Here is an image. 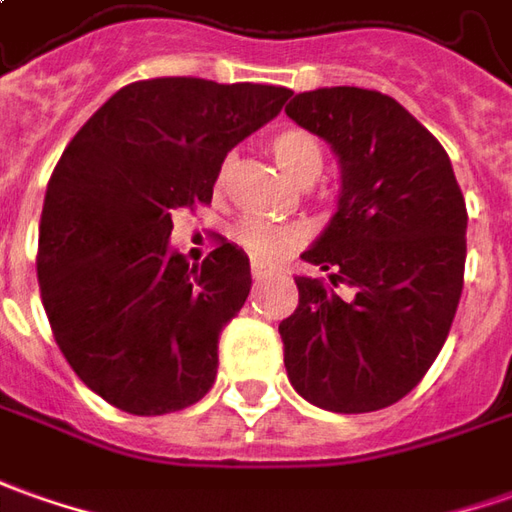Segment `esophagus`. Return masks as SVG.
Listing matches in <instances>:
<instances>
[{
    "label": "esophagus",
    "mask_w": 512,
    "mask_h": 512,
    "mask_svg": "<svg viewBox=\"0 0 512 512\" xmlns=\"http://www.w3.org/2000/svg\"><path fill=\"white\" fill-rule=\"evenodd\" d=\"M271 269L266 266V263H257V260H252V277L255 280H263V277H269Z\"/></svg>",
    "instance_id": "34e87169"
}]
</instances>
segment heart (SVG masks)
I'll return each instance as SVG.
<instances>
[{
	"label": "heart",
	"instance_id": "obj_1",
	"mask_svg": "<svg viewBox=\"0 0 512 512\" xmlns=\"http://www.w3.org/2000/svg\"><path fill=\"white\" fill-rule=\"evenodd\" d=\"M269 148L274 159L280 162V168L300 184L314 182L319 170H322V162H325V151H322L319 137L311 134L308 128H297V125L280 128L277 134H271ZM232 162H235V156L229 154L218 165V173H215V187L218 190L229 182ZM232 238L252 257L271 260V257L288 252L291 246H297L302 232L294 227H283V224H271V221H263V218H243L241 224L232 229Z\"/></svg>",
	"mask_w": 512,
	"mask_h": 512
}]
</instances>
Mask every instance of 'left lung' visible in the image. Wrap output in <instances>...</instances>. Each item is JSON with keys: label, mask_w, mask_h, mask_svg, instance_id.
I'll list each match as a JSON object with an SVG mask.
<instances>
[{"label": "left lung", "mask_w": 512, "mask_h": 512, "mask_svg": "<svg viewBox=\"0 0 512 512\" xmlns=\"http://www.w3.org/2000/svg\"><path fill=\"white\" fill-rule=\"evenodd\" d=\"M285 114L342 165L336 215L302 255L330 285L297 277L300 305L280 322L285 373L314 406L375 412L409 395L446 344L465 274V198L446 148L395 97L330 86L294 95ZM339 282L353 298L335 294Z\"/></svg>", "instance_id": "left-lung-1"}]
</instances>
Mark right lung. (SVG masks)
<instances>
[{
	"label": "right lung",
	"mask_w": 512,
	"mask_h": 512,
	"mask_svg": "<svg viewBox=\"0 0 512 512\" xmlns=\"http://www.w3.org/2000/svg\"><path fill=\"white\" fill-rule=\"evenodd\" d=\"M288 97L263 83L137 81L66 145L41 210L38 285L69 367L111 406L168 415L215 384L249 257L221 238L190 269L168 246L173 212L210 204L224 156Z\"/></svg>",
	"instance_id": "obj_1"
}]
</instances>
